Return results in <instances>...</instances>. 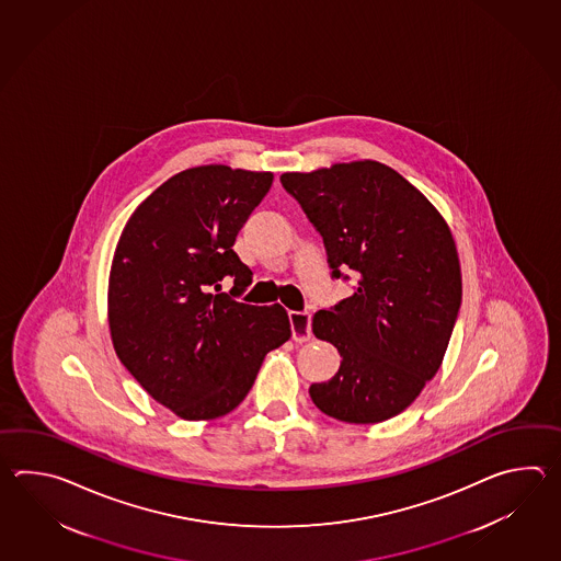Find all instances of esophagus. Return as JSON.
Wrapping results in <instances>:
<instances>
[{"label": "esophagus", "mask_w": 561, "mask_h": 561, "mask_svg": "<svg viewBox=\"0 0 561 561\" xmlns=\"http://www.w3.org/2000/svg\"><path fill=\"white\" fill-rule=\"evenodd\" d=\"M290 331L297 343H305L310 339V312H290Z\"/></svg>", "instance_id": "34e87169"}]
</instances>
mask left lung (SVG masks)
<instances>
[{
	"label": "left lung",
	"mask_w": 561,
	"mask_h": 561,
	"mask_svg": "<svg viewBox=\"0 0 561 561\" xmlns=\"http://www.w3.org/2000/svg\"><path fill=\"white\" fill-rule=\"evenodd\" d=\"M327 249L333 278L355 293L312 317V333L341 353L312 403L345 423H381L411 405L442 367L461 307V266L439 210L375 160L285 172ZM348 278V276H345Z\"/></svg>",
	"instance_id": "left-lung-1"
}]
</instances>
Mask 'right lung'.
<instances>
[{
    "label": "right lung",
    "instance_id": "1",
    "mask_svg": "<svg viewBox=\"0 0 561 561\" xmlns=\"http://www.w3.org/2000/svg\"><path fill=\"white\" fill-rule=\"evenodd\" d=\"M273 172L188 168L144 201L119 234L107 283L114 351L144 391L186 421L222 417L249 394L266 353L290 339L280 305L219 293L252 283L232 251ZM232 295V291H231Z\"/></svg>",
    "mask_w": 561,
    "mask_h": 561
}]
</instances>
